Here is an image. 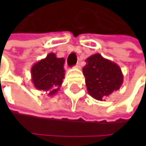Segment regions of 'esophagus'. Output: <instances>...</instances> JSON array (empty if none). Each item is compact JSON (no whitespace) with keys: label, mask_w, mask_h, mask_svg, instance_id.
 Returning a JSON list of instances; mask_svg holds the SVG:
<instances>
[{"label":"esophagus","mask_w":146,"mask_h":146,"mask_svg":"<svg viewBox=\"0 0 146 146\" xmlns=\"http://www.w3.org/2000/svg\"><path fill=\"white\" fill-rule=\"evenodd\" d=\"M75 68H78V69H79L80 68V63L78 62V63H77L76 65H75Z\"/></svg>","instance_id":"34e87169"}]
</instances>
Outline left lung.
<instances>
[{
  "instance_id": "obj_1",
  "label": "left lung",
  "mask_w": 146,
  "mask_h": 146,
  "mask_svg": "<svg viewBox=\"0 0 146 146\" xmlns=\"http://www.w3.org/2000/svg\"><path fill=\"white\" fill-rule=\"evenodd\" d=\"M83 68L87 91L94 99L102 101L112 92L120 89L123 75L120 67L96 53L85 60Z\"/></svg>"
}]
</instances>
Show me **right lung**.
Segmentation results:
<instances>
[{"mask_svg": "<svg viewBox=\"0 0 146 146\" xmlns=\"http://www.w3.org/2000/svg\"><path fill=\"white\" fill-rule=\"evenodd\" d=\"M64 58L49 53L46 57L35 63L31 68V80L34 86L52 96L57 94L64 78Z\"/></svg>", "mask_w": 146, "mask_h": 146, "instance_id": "right-lung-1", "label": "right lung"}]
</instances>
